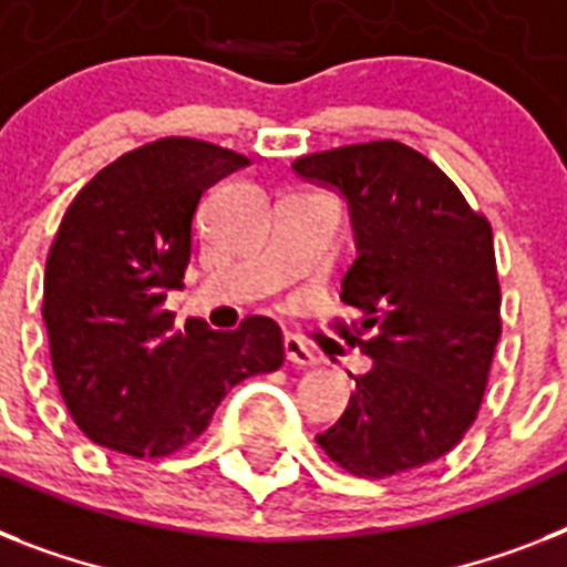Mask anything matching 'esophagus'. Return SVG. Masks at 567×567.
Instances as JSON below:
<instances>
[{
    "label": "esophagus",
    "mask_w": 567,
    "mask_h": 567,
    "mask_svg": "<svg viewBox=\"0 0 567 567\" xmlns=\"http://www.w3.org/2000/svg\"><path fill=\"white\" fill-rule=\"evenodd\" d=\"M285 355H288V362L300 364V368L318 364V353H315V350H311V347L306 344L302 338L291 336V332L285 336Z\"/></svg>",
    "instance_id": "1"
}]
</instances>
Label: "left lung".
I'll list each match as a JSON object with an SVG mask.
<instances>
[{"instance_id": "8db88e82", "label": "left lung", "mask_w": 567, "mask_h": 567, "mask_svg": "<svg viewBox=\"0 0 567 567\" xmlns=\"http://www.w3.org/2000/svg\"><path fill=\"white\" fill-rule=\"evenodd\" d=\"M293 171L350 203L359 258L341 300L355 318L332 327L371 355L320 450L364 480L430 465L465 439L492 373L503 329L492 223L400 141L300 155Z\"/></svg>"}]
</instances>
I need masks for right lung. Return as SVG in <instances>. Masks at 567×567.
<instances>
[{"label":"right lung","mask_w":567,"mask_h":567,"mask_svg":"<svg viewBox=\"0 0 567 567\" xmlns=\"http://www.w3.org/2000/svg\"><path fill=\"white\" fill-rule=\"evenodd\" d=\"M249 158L196 137H158L102 167L58 226L43 276V323L58 388L100 447L164 458L212 423L231 385L276 371L282 329L261 315L235 332L176 327L199 196Z\"/></svg>","instance_id":"1"}]
</instances>
